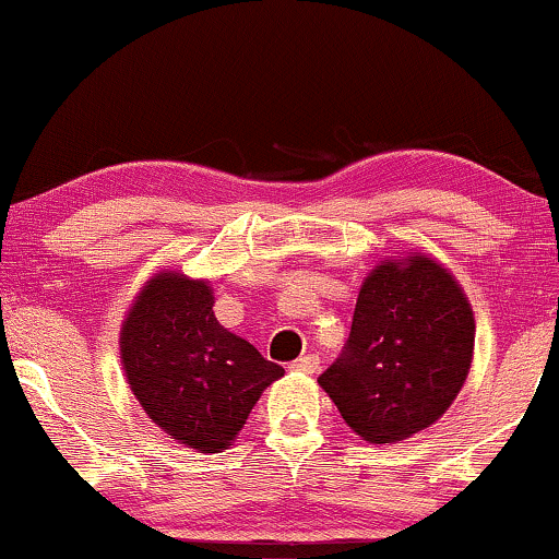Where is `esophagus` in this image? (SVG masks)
<instances>
[{
    "label": "esophagus",
    "instance_id": "34e87169",
    "mask_svg": "<svg viewBox=\"0 0 559 559\" xmlns=\"http://www.w3.org/2000/svg\"><path fill=\"white\" fill-rule=\"evenodd\" d=\"M293 370H298V373H306V376H313L316 370H319V357L316 355H302L298 360L293 362Z\"/></svg>",
    "mask_w": 559,
    "mask_h": 559
}]
</instances>
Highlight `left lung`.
Segmentation results:
<instances>
[{
  "label": "left lung",
  "instance_id": "8db88e82",
  "mask_svg": "<svg viewBox=\"0 0 559 559\" xmlns=\"http://www.w3.org/2000/svg\"><path fill=\"white\" fill-rule=\"evenodd\" d=\"M474 311L430 253L389 257L362 280L353 332L319 378L344 423L368 443H399L445 415L469 376Z\"/></svg>",
  "mask_w": 559,
  "mask_h": 559
}]
</instances>
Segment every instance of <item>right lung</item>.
<instances>
[{"label":"right lung","mask_w":559,"mask_h":559,"mask_svg":"<svg viewBox=\"0 0 559 559\" xmlns=\"http://www.w3.org/2000/svg\"><path fill=\"white\" fill-rule=\"evenodd\" d=\"M206 280L163 269L136 293L119 334L129 389L176 443L219 453L285 368L217 321Z\"/></svg>","instance_id":"obj_1"}]
</instances>
